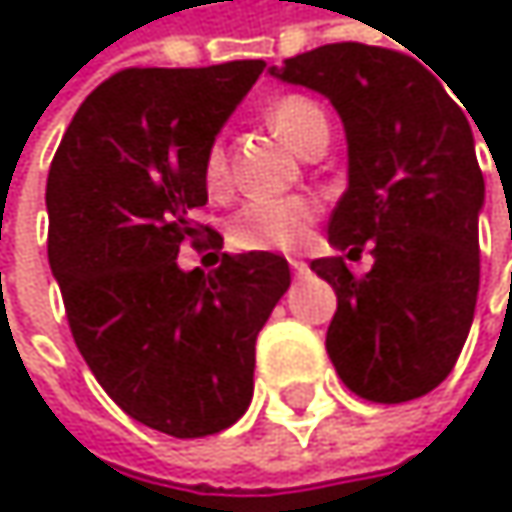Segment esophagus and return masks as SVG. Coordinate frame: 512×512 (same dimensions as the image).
<instances>
[{"label": "esophagus", "instance_id": "1", "mask_svg": "<svg viewBox=\"0 0 512 512\" xmlns=\"http://www.w3.org/2000/svg\"><path fill=\"white\" fill-rule=\"evenodd\" d=\"M290 269H293L296 278H305V275H308V263L299 260V257H290Z\"/></svg>", "mask_w": 512, "mask_h": 512}]
</instances>
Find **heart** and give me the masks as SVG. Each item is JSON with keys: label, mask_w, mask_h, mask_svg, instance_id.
Listing matches in <instances>:
<instances>
[{"label": "heart", "mask_w": 512, "mask_h": 512, "mask_svg": "<svg viewBox=\"0 0 512 512\" xmlns=\"http://www.w3.org/2000/svg\"><path fill=\"white\" fill-rule=\"evenodd\" d=\"M266 121L278 136H284L296 151H308V145L320 136H329V121L320 103L305 94H281L266 106ZM201 177L210 192L228 189V154L222 139H213L201 159ZM320 219V204L305 195L290 198H252L246 201L231 225L228 237L234 249L243 252H296L308 243L314 225Z\"/></svg>", "instance_id": "1"}]
</instances>
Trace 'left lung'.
Returning a JSON list of instances; mask_svg holds the SVG:
<instances>
[{
    "label": "left lung",
    "instance_id": "1",
    "mask_svg": "<svg viewBox=\"0 0 512 512\" xmlns=\"http://www.w3.org/2000/svg\"><path fill=\"white\" fill-rule=\"evenodd\" d=\"M275 73V70H272ZM338 109L350 145V186L329 240L341 257L311 269L335 287L326 353L344 385L370 403H406L448 379L468 338L477 287L483 171L457 100L412 55L370 44H326L275 73Z\"/></svg>",
    "mask_w": 512,
    "mask_h": 512
}]
</instances>
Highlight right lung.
I'll return each mask as SVG.
<instances>
[{
	"label": "right lung",
	"instance_id": "right-lung-1",
	"mask_svg": "<svg viewBox=\"0 0 512 512\" xmlns=\"http://www.w3.org/2000/svg\"><path fill=\"white\" fill-rule=\"evenodd\" d=\"M266 61L127 67L73 115L47 177V255L70 335L103 391L174 439L231 427L252 403L255 344L290 266L272 252L183 272V243L222 249L195 219L201 159Z\"/></svg>",
	"mask_w": 512,
	"mask_h": 512
}]
</instances>
